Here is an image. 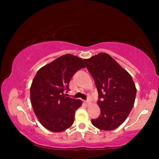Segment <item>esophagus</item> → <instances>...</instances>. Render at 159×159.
Wrapping results in <instances>:
<instances>
[{
	"instance_id": "obj_1",
	"label": "esophagus",
	"mask_w": 159,
	"mask_h": 159,
	"mask_svg": "<svg viewBox=\"0 0 159 159\" xmlns=\"http://www.w3.org/2000/svg\"><path fill=\"white\" fill-rule=\"evenodd\" d=\"M85 103H86V104H87V105H90V104H91V101H90V99H87V101L85 102Z\"/></svg>"
}]
</instances>
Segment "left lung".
Listing matches in <instances>:
<instances>
[{
    "mask_svg": "<svg viewBox=\"0 0 159 159\" xmlns=\"http://www.w3.org/2000/svg\"><path fill=\"white\" fill-rule=\"evenodd\" d=\"M83 61L95 80L101 111L91 123L100 130H114L125 121L133 107L137 93L133 80L107 53H99Z\"/></svg>",
    "mask_w": 159,
    "mask_h": 159,
    "instance_id": "8db88e82",
    "label": "left lung"
}]
</instances>
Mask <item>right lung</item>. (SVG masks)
Wrapping results in <instances>:
<instances>
[{
  "label": "right lung",
  "instance_id": "add662e5",
  "mask_svg": "<svg viewBox=\"0 0 159 159\" xmlns=\"http://www.w3.org/2000/svg\"><path fill=\"white\" fill-rule=\"evenodd\" d=\"M85 65L81 58L64 55L40 69L32 81L30 98L38 119L48 130L60 133L71 127L82 101L66 97L72 76Z\"/></svg>",
  "mask_w": 159,
  "mask_h": 159
}]
</instances>
